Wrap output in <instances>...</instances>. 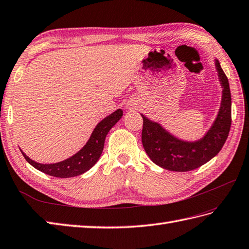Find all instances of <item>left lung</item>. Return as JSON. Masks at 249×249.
I'll return each mask as SVG.
<instances>
[{
    "label": "left lung",
    "mask_w": 249,
    "mask_h": 249,
    "mask_svg": "<svg viewBox=\"0 0 249 249\" xmlns=\"http://www.w3.org/2000/svg\"><path fill=\"white\" fill-rule=\"evenodd\" d=\"M222 100L213 124L202 139L194 142L180 140L165 130L159 123L143 119L141 141L149 158L159 166L173 172H189L202 166L219 153L231 127V91L228 77L218 60H215Z\"/></svg>",
    "instance_id": "left-lung-1"
}]
</instances>
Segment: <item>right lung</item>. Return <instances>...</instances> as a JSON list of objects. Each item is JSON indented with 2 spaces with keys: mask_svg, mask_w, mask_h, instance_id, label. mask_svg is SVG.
Listing matches in <instances>:
<instances>
[{
  "mask_svg": "<svg viewBox=\"0 0 249 249\" xmlns=\"http://www.w3.org/2000/svg\"><path fill=\"white\" fill-rule=\"evenodd\" d=\"M122 115H123V111L119 109L102 120L95 127L89 140L87 141L84 147L73 157L62 160V162L55 164H41L28 158L22 151L21 153L27 162L31 164L34 168L38 169L44 174L50 175V176L58 178L79 176V175L84 174L90 169L99 160L102 150H104L106 136L116 124V122L122 118Z\"/></svg>",
  "mask_w": 249,
  "mask_h": 249,
  "instance_id": "add662e5",
  "label": "right lung"
}]
</instances>
